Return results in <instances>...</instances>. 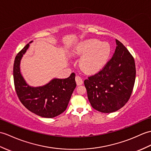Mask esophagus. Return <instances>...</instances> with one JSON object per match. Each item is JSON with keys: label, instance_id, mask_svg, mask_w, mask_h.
<instances>
[{"label": "esophagus", "instance_id": "1", "mask_svg": "<svg viewBox=\"0 0 151 151\" xmlns=\"http://www.w3.org/2000/svg\"><path fill=\"white\" fill-rule=\"evenodd\" d=\"M75 80H76V84L78 86L82 85V84L83 83V80H82V78H81V77L79 76H76L75 77Z\"/></svg>", "mask_w": 151, "mask_h": 151}]
</instances>
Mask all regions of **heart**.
<instances>
[{
	"label": "heart",
	"instance_id": "b5f03b06",
	"mask_svg": "<svg viewBox=\"0 0 151 151\" xmlns=\"http://www.w3.org/2000/svg\"><path fill=\"white\" fill-rule=\"evenodd\" d=\"M111 47L108 42L98 39H88L77 44L73 54L81 57L80 67L84 72L92 73L100 70L106 64L111 55Z\"/></svg>",
	"mask_w": 151,
	"mask_h": 151
}]
</instances>
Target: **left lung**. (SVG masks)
<instances>
[{"label": "left lung", "instance_id": "8db88e82", "mask_svg": "<svg viewBox=\"0 0 151 151\" xmlns=\"http://www.w3.org/2000/svg\"><path fill=\"white\" fill-rule=\"evenodd\" d=\"M113 57L103 69L84 80L91 106L104 113L120 109L127 102L136 78L134 58L124 44L116 40Z\"/></svg>", "mask_w": 151, "mask_h": 151}]
</instances>
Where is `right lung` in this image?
Returning <instances> with one entry per match:
<instances>
[{
    "mask_svg": "<svg viewBox=\"0 0 151 151\" xmlns=\"http://www.w3.org/2000/svg\"><path fill=\"white\" fill-rule=\"evenodd\" d=\"M31 41L16 56L13 65V79L20 101L32 113L44 118H54L64 112L75 89V74L68 78H54L43 86L31 87L21 75L20 64Z\"/></svg>",
    "mask_w": 151,
    "mask_h": 151,
    "instance_id": "obj_1",
    "label": "right lung"
}]
</instances>
